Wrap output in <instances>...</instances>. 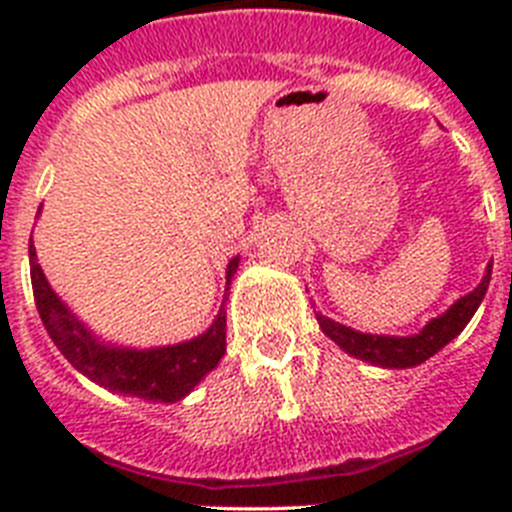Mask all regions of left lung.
Here are the masks:
<instances>
[{
  "label": "left lung",
  "mask_w": 512,
  "mask_h": 512,
  "mask_svg": "<svg viewBox=\"0 0 512 512\" xmlns=\"http://www.w3.org/2000/svg\"><path fill=\"white\" fill-rule=\"evenodd\" d=\"M492 266L487 264V274L482 277L479 287L461 300H456L449 310L433 318L415 336H372V333H359L354 328L336 323V320L318 315V323L330 341H336L346 354L356 356L361 361H369L374 366H387V369H410V366L423 364L438 354L449 341H454L461 330L467 328L472 315L477 312L479 302L485 300V292L490 287Z\"/></svg>",
  "instance_id": "obj_1"
}]
</instances>
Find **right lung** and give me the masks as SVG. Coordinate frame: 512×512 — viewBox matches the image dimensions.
Segmentation results:
<instances>
[{
  "mask_svg": "<svg viewBox=\"0 0 512 512\" xmlns=\"http://www.w3.org/2000/svg\"><path fill=\"white\" fill-rule=\"evenodd\" d=\"M238 269V259L228 264V284ZM30 279L48 336L58 346L69 364L99 387L120 395H135L153 402H176L210 374L225 354V312H217L215 323L192 341L161 348H120L104 346L92 336L87 325L76 320L74 312L63 305L35 259V246L30 241Z\"/></svg>",
  "mask_w": 512,
  "mask_h": 512,
  "instance_id": "right-lung-1",
  "label": "right lung"
}]
</instances>
